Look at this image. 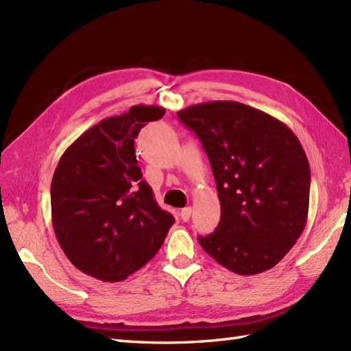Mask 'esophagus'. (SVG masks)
Listing matches in <instances>:
<instances>
[{"instance_id":"34e87169","label":"esophagus","mask_w":351,"mask_h":351,"mask_svg":"<svg viewBox=\"0 0 351 351\" xmlns=\"http://www.w3.org/2000/svg\"><path fill=\"white\" fill-rule=\"evenodd\" d=\"M191 212H193L191 208H184L181 210V213H179V217H181L182 221H188V219H190V217H191Z\"/></svg>"}]
</instances>
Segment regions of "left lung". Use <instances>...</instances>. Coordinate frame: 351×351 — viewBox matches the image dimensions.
<instances>
[{"instance_id": "left-lung-1", "label": "left lung", "mask_w": 351, "mask_h": 351, "mask_svg": "<svg viewBox=\"0 0 351 351\" xmlns=\"http://www.w3.org/2000/svg\"><path fill=\"white\" fill-rule=\"evenodd\" d=\"M209 157L221 221L200 236L204 252L230 271L273 268L307 223L310 165L295 133L269 114L234 101L197 104L178 112Z\"/></svg>"}]
</instances>
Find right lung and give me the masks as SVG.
Here are the masks:
<instances>
[{"label": "right lung", "instance_id": "1", "mask_svg": "<svg viewBox=\"0 0 351 351\" xmlns=\"http://www.w3.org/2000/svg\"><path fill=\"white\" fill-rule=\"evenodd\" d=\"M166 110L134 105L95 124L62 154L51 179V223L80 271L121 282L154 258L175 218L142 179L134 139Z\"/></svg>", "mask_w": 351, "mask_h": 351}]
</instances>
